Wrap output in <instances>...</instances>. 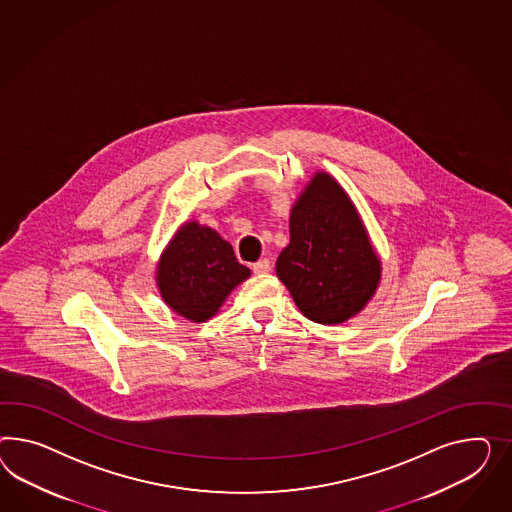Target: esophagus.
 <instances>
[{
	"instance_id": "esophagus-1",
	"label": "esophagus",
	"mask_w": 512,
	"mask_h": 512,
	"mask_svg": "<svg viewBox=\"0 0 512 512\" xmlns=\"http://www.w3.org/2000/svg\"><path fill=\"white\" fill-rule=\"evenodd\" d=\"M272 270V266H270V261L268 259H261L259 263L253 264V274H257V276H261V274H268Z\"/></svg>"
}]
</instances>
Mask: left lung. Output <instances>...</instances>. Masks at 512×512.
<instances>
[{
    "instance_id": "obj_1",
    "label": "left lung",
    "mask_w": 512,
    "mask_h": 512,
    "mask_svg": "<svg viewBox=\"0 0 512 512\" xmlns=\"http://www.w3.org/2000/svg\"><path fill=\"white\" fill-rule=\"evenodd\" d=\"M291 242L277 257V277L304 317L341 324L371 302L382 261L345 188L317 171L296 197L289 220Z\"/></svg>"
}]
</instances>
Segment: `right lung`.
<instances>
[{
    "label": "right lung",
    "instance_id": "right-lung-1",
    "mask_svg": "<svg viewBox=\"0 0 512 512\" xmlns=\"http://www.w3.org/2000/svg\"><path fill=\"white\" fill-rule=\"evenodd\" d=\"M251 276L233 246L199 221H184L156 263V287L167 307L192 322H207L236 285Z\"/></svg>",
    "mask_w": 512,
    "mask_h": 512
}]
</instances>
